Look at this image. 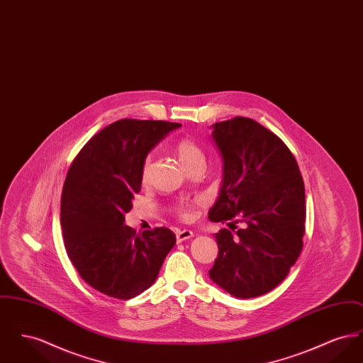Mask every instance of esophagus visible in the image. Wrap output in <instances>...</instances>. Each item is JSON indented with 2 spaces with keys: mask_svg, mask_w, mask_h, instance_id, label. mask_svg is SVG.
Instances as JSON below:
<instances>
[{
  "mask_svg": "<svg viewBox=\"0 0 363 363\" xmlns=\"http://www.w3.org/2000/svg\"><path fill=\"white\" fill-rule=\"evenodd\" d=\"M193 235H194V234H193V231H190V230L178 231V233H177V242L181 243V242L186 241V240H190Z\"/></svg>",
  "mask_w": 363,
  "mask_h": 363,
  "instance_id": "esophagus-1",
  "label": "esophagus"
}]
</instances>
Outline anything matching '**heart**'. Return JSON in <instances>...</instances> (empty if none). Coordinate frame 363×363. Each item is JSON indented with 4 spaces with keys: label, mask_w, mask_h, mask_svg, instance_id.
Masks as SVG:
<instances>
[{
    "label": "heart",
    "mask_w": 363,
    "mask_h": 363,
    "mask_svg": "<svg viewBox=\"0 0 363 363\" xmlns=\"http://www.w3.org/2000/svg\"><path fill=\"white\" fill-rule=\"evenodd\" d=\"M175 155L178 157L179 163L188 170L189 167H191L193 164L196 163H203L204 160V156L201 150L199 148V145L196 143H193L191 140L188 138H184V140H179L177 144H175ZM150 174H151V157H145V160L143 162V166H141V181L145 184L150 178ZM175 213L182 219V220H189L193 216V212L190 209L188 204L185 203H179L174 207Z\"/></svg>",
    "instance_id": "heart-1"
}]
</instances>
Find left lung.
<instances>
[{"label": "left lung", "mask_w": 363, "mask_h": 363, "mask_svg": "<svg viewBox=\"0 0 363 363\" xmlns=\"http://www.w3.org/2000/svg\"><path fill=\"white\" fill-rule=\"evenodd\" d=\"M211 128L223 181L208 218L231 230L215 234L219 253L209 277L237 298H255L281 283L301 255L303 179L289 147L259 122L235 117Z\"/></svg>", "instance_id": "8db88e82"}]
</instances>
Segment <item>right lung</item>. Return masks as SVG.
Here are the masks:
<instances>
[{"label":"right lung","instance_id":"obj_1","mask_svg":"<svg viewBox=\"0 0 363 363\" xmlns=\"http://www.w3.org/2000/svg\"><path fill=\"white\" fill-rule=\"evenodd\" d=\"M181 123L120 120L91 138L74 157L62 189L64 243L79 275L99 293L130 299L151 287L175 245L173 231L138 234L123 225L141 190L148 152Z\"/></svg>","mask_w":363,"mask_h":363}]
</instances>
